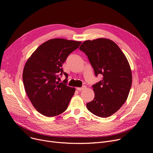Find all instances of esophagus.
I'll return each mask as SVG.
<instances>
[{"label": "esophagus", "mask_w": 153, "mask_h": 153, "mask_svg": "<svg viewBox=\"0 0 153 153\" xmlns=\"http://www.w3.org/2000/svg\"><path fill=\"white\" fill-rule=\"evenodd\" d=\"M85 88V86H82V87H77L76 88V89L77 90V91H82L83 89H84Z\"/></svg>", "instance_id": "1"}]
</instances>
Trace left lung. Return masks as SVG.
Listing matches in <instances>:
<instances>
[{
  "label": "left lung",
  "mask_w": 153,
  "mask_h": 153,
  "mask_svg": "<svg viewBox=\"0 0 153 153\" xmlns=\"http://www.w3.org/2000/svg\"><path fill=\"white\" fill-rule=\"evenodd\" d=\"M88 57L95 76L102 74V81L92 85L95 97L87 103L94 115L102 118L111 116L126 102L129 94L132 74L125 55L110 39L87 40L79 47Z\"/></svg>",
  "instance_id": "1"
}]
</instances>
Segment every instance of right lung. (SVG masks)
I'll list each match as a JSON object with an SVG mask.
<instances>
[{
  "label": "right lung",
  "mask_w": 153,
  "mask_h": 153,
  "mask_svg": "<svg viewBox=\"0 0 153 153\" xmlns=\"http://www.w3.org/2000/svg\"><path fill=\"white\" fill-rule=\"evenodd\" d=\"M81 44L72 40L51 39L40 45L27 60L23 72V85L31 103L41 114L51 117L67 109L76 89L67 85L68 75L62 66ZM62 74L66 79L59 83L57 79Z\"/></svg>",
  "instance_id": "add662e5"
}]
</instances>
